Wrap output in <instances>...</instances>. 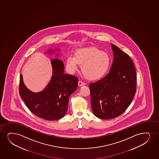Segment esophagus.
Here are the masks:
<instances>
[{
  "mask_svg": "<svg viewBox=\"0 0 159 159\" xmlns=\"http://www.w3.org/2000/svg\"><path fill=\"white\" fill-rule=\"evenodd\" d=\"M78 84H79V87H82V86L84 85L85 83L82 82V81H79V83H78Z\"/></svg>",
  "mask_w": 159,
  "mask_h": 159,
  "instance_id": "obj_1",
  "label": "esophagus"
}]
</instances>
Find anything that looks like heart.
I'll list each match as a JSON object with an SVG mask.
<instances>
[{
  "label": "heart",
  "mask_w": 159,
  "mask_h": 159,
  "mask_svg": "<svg viewBox=\"0 0 159 159\" xmlns=\"http://www.w3.org/2000/svg\"><path fill=\"white\" fill-rule=\"evenodd\" d=\"M111 60L107 52L96 47L80 49L75 52V57L69 55L66 58L68 70L74 72L79 65L82 66L83 74L91 80L101 79L107 74L110 66Z\"/></svg>",
  "instance_id": "1"
}]
</instances>
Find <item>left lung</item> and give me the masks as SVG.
<instances>
[{
    "mask_svg": "<svg viewBox=\"0 0 159 159\" xmlns=\"http://www.w3.org/2000/svg\"><path fill=\"white\" fill-rule=\"evenodd\" d=\"M113 60L109 74L90 83L91 105L98 118L118 117L129 106L136 92L134 65L128 55L111 43Z\"/></svg>",
    "mask_w": 159,
    "mask_h": 159,
    "instance_id": "obj_1",
    "label": "left lung"
}]
</instances>
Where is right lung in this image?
Here are the masks:
<instances>
[{
  "label": "right lung",
  "mask_w": 159,
  "mask_h": 159,
  "mask_svg": "<svg viewBox=\"0 0 159 159\" xmlns=\"http://www.w3.org/2000/svg\"><path fill=\"white\" fill-rule=\"evenodd\" d=\"M60 51L58 49V52ZM53 52L54 50L47 51L50 54ZM56 56L59 55L57 54ZM51 63L52 76L43 90L39 93L30 90L25 85L22 75L20 74L19 94L33 114L46 120H55L66 115L69 97L77 88L78 78L64 74V64L60 60L52 59Z\"/></svg>",
  "instance_id": "1"
}]
</instances>
